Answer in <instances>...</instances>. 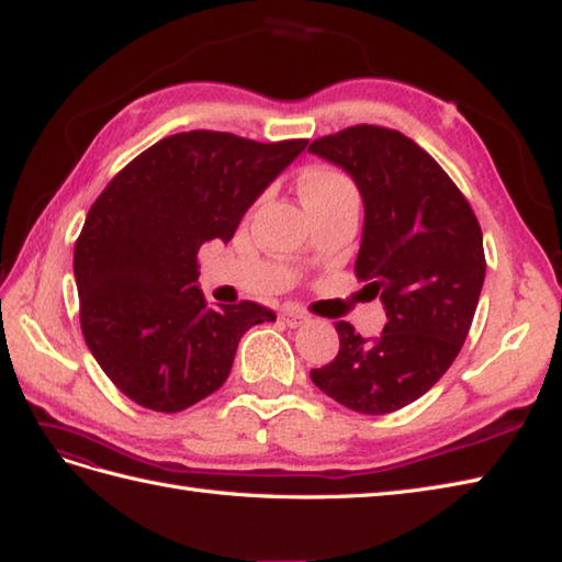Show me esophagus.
I'll list each match as a JSON object with an SVG mask.
<instances>
[{
  "mask_svg": "<svg viewBox=\"0 0 562 562\" xmlns=\"http://www.w3.org/2000/svg\"><path fill=\"white\" fill-rule=\"evenodd\" d=\"M282 318H284V324H288L290 328H300V326H304L306 322H310V316L302 314L300 310H284Z\"/></svg>",
  "mask_w": 562,
  "mask_h": 562,
  "instance_id": "34e87169",
  "label": "esophagus"
}]
</instances>
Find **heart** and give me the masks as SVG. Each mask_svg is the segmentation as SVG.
<instances>
[{"mask_svg": "<svg viewBox=\"0 0 562 562\" xmlns=\"http://www.w3.org/2000/svg\"><path fill=\"white\" fill-rule=\"evenodd\" d=\"M344 194H356L353 184L336 170L328 168H314L304 175L302 180V196L304 204H316V202H328L334 196H344Z\"/></svg>", "mask_w": 562, "mask_h": 562, "instance_id": "obj_1", "label": "heart"}]
</instances>
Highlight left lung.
Instances as JSON below:
<instances>
[{
	"mask_svg": "<svg viewBox=\"0 0 562 562\" xmlns=\"http://www.w3.org/2000/svg\"><path fill=\"white\" fill-rule=\"evenodd\" d=\"M310 153L358 187L356 274L387 314L375 338L338 322V356L312 370V382L358 414L397 412L431 390L465 344L485 282L480 224L441 165L400 131L350 126Z\"/></svg>",
	"mask_w": 562,
	"mask_h": 562,
	"instance_id": "left-lung-1",
	"label": "left lung"
}]
</instances>
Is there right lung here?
I'll return each mask as SVG.
<instances>
[{"label": "right lung", "instance_id": "add662e5", "mask_svg": "<svg viewBox=\"0 0 562 562\" xmlns=\"http://www.w3.org/2000/svg\"><path fill=\"white\" fill-rule=\"evenodd\" d=\"M306 140L258 143L222 131L158 140L97 196L75 244L87 346L128 400L175 414L226 382L238 340L274 322L256 302L206 306L196 252L240 218Z\"/></svg>", "mask_w": 562, "mask_h": 562}]
</instances>
